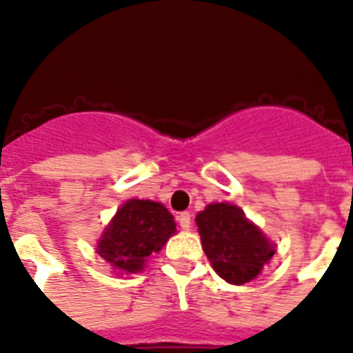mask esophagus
<instances>
[{"label": "esophagus", "instance_id": "34e87169", "mask_svg": "<svg viewBox=\"0 0 353 353\" xmlns=\"http://www.w3.org/2000/svg\"><path fill=\"white\" fill-rule=\"evenodd\" d=\"M176 219H179V225L184 230H188L192 227V216H190V212H180L179 216H176Z\"/></svg>", "mask_w": 353, "mask_h": 353}]
</instances>
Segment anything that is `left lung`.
I'll list each match as a JSON object with an SVG mask.
<instances>
[{
    "mask_svg": "<svg viewBox=\"0 0 353 353\" xmlns=\"http://www.w3.org/2000/svg\"><path fill=\"white\" fill-rule=\"evenodd\" d=\"M208 261L227 283L243 285L261 274L275 249L238 206L208 205L195 217Z\"/></svg>",
    "mask_w": 353,
    "mask_h": 353,
    "instance_id": "1",
    "label": "left lung"
}]
</instances>
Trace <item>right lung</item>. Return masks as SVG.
Listing matches in <instances>:
<instances>
[{
  "label": "right lung",
  "instance_id": "1",
  "mask_svg": "<svg viewBox=\"0 0 353 353\" xmlns=\"http://www.w3.org/2000/svg\"><path fill=\"white\" fill-rule=\"evenodd\" d=\"M174 230V217L165 206L130 199L105 229L98 253L123 272H139L147 256L158 253Z\"/></svg>",
  "mask_w": 353,
  "mask_h": 353
}]
</instances>
